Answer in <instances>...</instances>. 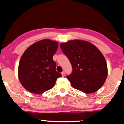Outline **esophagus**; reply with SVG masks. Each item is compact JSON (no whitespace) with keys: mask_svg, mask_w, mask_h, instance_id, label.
I'll return each instance as SVG.
<instances>
[{"mask_svg":"<svg viewBox=\"0 0 124 124\" xmlns=\"http://www.w3.org/2000/svg\"><path fill=\"white\" fill-rule=\"evenodd\" d=\"M61 74H62V77H65V72H64V71H63V72H62V73H61Z\"/></svg>","mask_w":124,"mask_h":124,"instance_id":"34e87169","label":"esophagus"}]
</instances>
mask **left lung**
Wrapping results in <instances>:
<instances>
[{"label": "left lung", "mask_w": 124, "mask_h": 124, "mask_svg": "<svg viewBox=\"0 0 124 124\" xmlns=\"http://www.w3.org/2000/svg\"><path fill=\"white\" fill-rule=\"evenodd\" d=\"M60 47L72 66V72L66 76L71 86L86 93L98 91L107 76L106 61L98 48L80 40L63 43Z\"/></svg>", "instance_id": "left-lung-1"}]
</instances>
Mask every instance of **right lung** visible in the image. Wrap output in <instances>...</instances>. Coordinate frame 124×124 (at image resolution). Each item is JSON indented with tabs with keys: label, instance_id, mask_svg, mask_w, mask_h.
<instances>
[{
	"label": "right lung",
	"instance_id": "right-lung-1",
	"mask_svg": "<svg viewBox=\"0 0 124 124\" xmlns=\"http://www.w3.org/2000/svg\"><path fill=\"white\" fill-rule=\"evenodd\" d=\"M58 43L49 39L40 40L26 49L19 62L18 78L28 91L39 94L54 87L58 78L62 76L56 71L53 55Z\"/></svg>",
	"mask_w": 124,
	"mask_h": 124
}]
</instances>
